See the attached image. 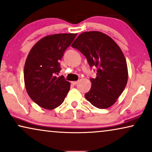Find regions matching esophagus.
Here are the masks:
<instances>
[{
    "label": "esophagus",
    "mask_w": 152,
    "mask_h": 152,
    "mask_svg": "<svg viewBox=\"0 0 152 152\" xmlns=\"http://www.w3.org/2000/svg\"><path fill=\"white\" fill-rule=\"evenodd\" d=\"M72 84H73V85H76L77 84V83H78V81H72Z\"/></svg>",
    "instance_id": "obj_1"
}]
</instances>
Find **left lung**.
<instances>
[{"label": "left lung", "instance_id": "left-lung-1", "mask_svg": "<svg viewBox=\"0 0 152 152\" xmlns=\"http://www.w3.org/2000/svg\"><path fill=\"white\" fill-rule=\"evenodd\" d=\"M87 58L96 77L90 78V90L85 97L99 109L113 105L125 89L128 79L127 62L121 48L110 36L97 31L80 34L72 45Z\"/></svg>", "mask_w": 152, "mask_h": 152}]
</instances>
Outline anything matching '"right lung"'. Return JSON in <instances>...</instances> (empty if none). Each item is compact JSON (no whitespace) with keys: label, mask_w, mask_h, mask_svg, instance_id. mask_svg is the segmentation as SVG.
<instances>
[{"label":"right lung","mask_w":152,"mask_h":152,"mask_svg":"<svg viewBox=\"0 0 152 152\" xmlns=\"http://www.w3.org/2000/svg\"><path fill=\"white\" fill-rule=\"evenodd\" d=\"M77 34L47 36L36 42L29 52L24 67L27 92L34 102L46 110H54L63 103L70 89L63 76L59 61Z\"/></svg>","instance_id":"right-lung-1"}]
</instances>
